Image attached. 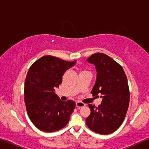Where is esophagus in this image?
I'll return each instance as SVG.
<instances>
[{
    "label": "esophagus",
    "mask_w": 149,
    "mask_h": 149,
    "mask_svg": "<svg viewBox=\"0 0 149 149\" xmlns=\"http://www.w3.org/2000/svg\"><path fill=\"white\" fill-rule=\"evenodd\" d=\"M85 106V104L84 103L81 102H76V107L78 108V109H80V108H82V107H84Z\"/></svg>",
    "instance_id": "esophagus-1"
}]
</instances>
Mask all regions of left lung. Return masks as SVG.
Segmentation results:
<instances>
[{
    "label": "left lung",
    "instance_id": "1",
    "mask_svg": "<svg viewBox=\"0 0 149 149\" xmlns=\"http://www.w3.org/2000/svg\"><path fill=\"white\" fill-rule=\"evenodd\" d=\"M95 65L96 81L91 93L101 94L102 103L96 107L89 104L91 113L86 118L87 127L100 134L116 131L123 123L130 103V89L123 68L113 58L96 53L87 58Z\"/></svg>",
    "mask_w": 149,
    "mask_h": 149
}]
</instances>
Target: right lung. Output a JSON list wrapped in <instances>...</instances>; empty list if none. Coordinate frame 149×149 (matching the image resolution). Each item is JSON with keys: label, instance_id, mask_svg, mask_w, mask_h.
Returning <instances> with one entry per match:
<instances>
[{"label": "right lung", "instance_id": "right-lung-1", "mask_svg": "<svg viewBox=\"0 0 149 149\" xmlns=\"http://www.w3.org/2000/svg\"><path fill=\"white\" fill-rule=\"evenodd\" d=\"M76 62L45 56L29 68L24 85V101L30 119L42 132L58 131L68 123L75 102H62L55 89L62 83L64 72Z\"/></svg>", "mask_w": 149, "mask_h": 149}]
</instances>
